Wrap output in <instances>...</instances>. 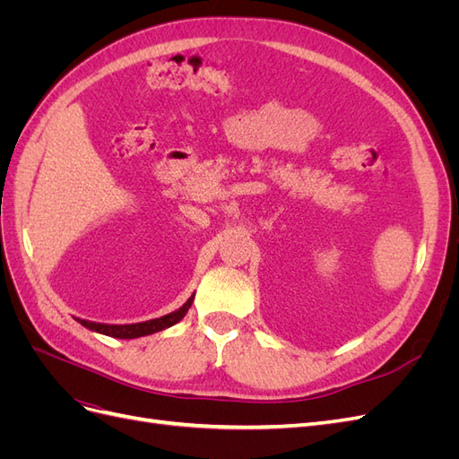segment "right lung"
I'll list each match as a JSON object with an SVG mask.
<instances>
[{
  "label": "right lung",
  "instance_id": "obj_1",
  "mask_svg": "<svg viewBox=\"0 0 459 459\" xmlns=\"http://www.w3.org/2000/svg\"><path fill=\"white\" fill-rule=\"evenodd\" d=\"M193 297L187 299V302L184 304L182 308H178L170 314H166L162 317H155V319H149V322H142V324H126V325H108V324H95V322H88V319H78V322L84 325L90 331L95 333H101V335L107 337H113V339H137V337H145V335H152V333L162 331L166 327H172L176 325L179 319H182L187 310L191 308V302Z\"/></svg>",
  "mask_w": 459,
  "mask_h": 459
}]
</instances>
